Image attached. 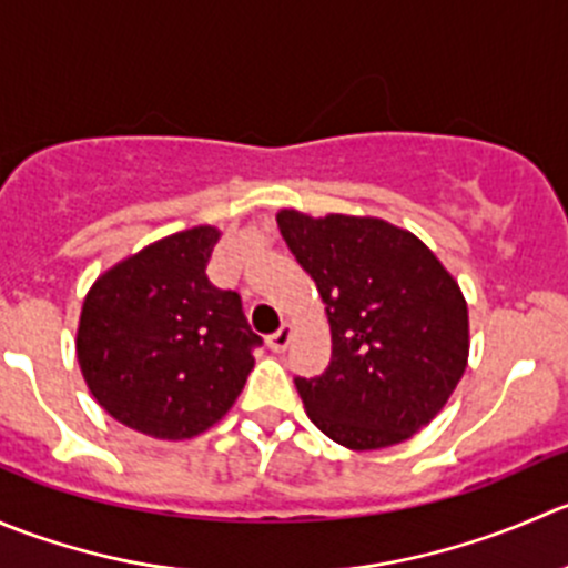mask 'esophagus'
Here are the masks:
<instances>
[{"label": "esophagus", "instance_id": "34e87169", "mask_svg": "<svg viewBox=\"0 0 568 568\" xmlns=\"http://www.w3.org/2000/svg\"><path fill=\"white\" fill-rule=\"evenodd\" d=\"M290 339H292V325L284 323L282 328L276 331V334H271V339H267V345H271V351L282 353V351H286V345H290Z\"/></svg>", "mask_w": 568, "mask_h": 568}]
</instances>
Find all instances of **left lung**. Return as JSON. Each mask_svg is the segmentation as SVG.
I'll return each instance as SVG.
<instances>
[{"mask_svg":"<svg viewBox=\"0 0 568 568\" xmlns=\"http://www.w3.org/2000/svg\"><path fill=\"white\" fill-rule=\"evenodd\" d=\"M276 223L328 314V369L295 378L308 419L347 450L412 439L467 369L462 286L417 234L384 217L278 210Z\"/></svg>","mask_w":568,"mask_h":568,"instance_id":"8db88e82","label":"left lung"}]
</instances>
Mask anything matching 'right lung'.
I'll list each match as a JSON object with an SVG mask.
<instances>
[{"instance_id":"obj_1","label":"right lung","mask_w":568,"mask_h":568,"mask_svg":"<svg viewBox=\"0 0 568 568\" xmlns=\"http://www.w3.org/2000/svg\"><path fill=\"white\" fill-rule=\"evenodd\" d=\"M221 229L168 234L95 278L77 325V362L101 408L151 439L221 423L262 345L240 295L206 278Z\"/></svg>"}]
</instances>
